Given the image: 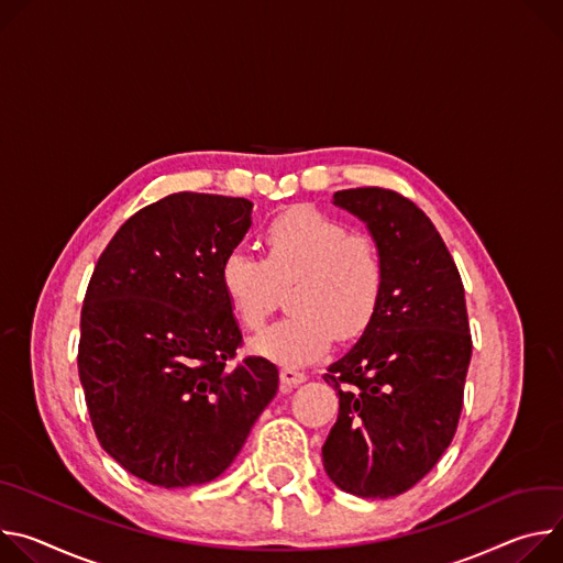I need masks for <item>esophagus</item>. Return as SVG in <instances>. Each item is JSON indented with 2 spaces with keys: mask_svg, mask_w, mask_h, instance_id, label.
Listing matches in <instances>:
<instances>
[{
  "mask_svg": "<svg viewBox=\"0 0 563 563\" xmlns=\"http://www.w3.org/2000/svg\"><path fill=\"white\" fill-rule=\"evenodd\" d=\"M279 380L284 387H295V385H301L306 380V376L301 371L292 368V366H282L279 371Z\"/></svg>",
  "mask_w": 563,
  "mask_h": 563,
  "instance_id": "34e87169",
  "label": "esophagus"
}]
</instances>
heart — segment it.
I'll return each instance as SVG.
<instances>
[{
  "label": "heart",
  "mask_w": 563,
  "mask_h": 563,
  "mask_svg": "<svg viewBox=\"0 0 563 563\" xmlns=\"http://www.w3.org/2000/svg\"><path fill=\"white\" fill-rule=\"evenodd\" d=\"M264 260L230 250L219 266L221 292L234 320L257 331L288 286L290 313L250 340V349L277 364L322 355L333 338H357L376 318L387 266L378 243L308 206L290 208L262 230Z\"/></svg>",
  "instance_id": "obj_1"
}]
</instances>
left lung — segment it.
<instances>
[{"label":"left lung","instance_id":"1","mask_svg":"<svg viewBox=\"0 0 563 563\" xmlns=\"http://www.w3.org/2000/svg\"><path fill=\"white\" fill-rule=\"evenodd\" d=\"M366 223L387 266L376 318L324 380L340 413L322 448L329 478L362 498L413 487L450 448L472 357L465 290L439 230L383 187L333 195Z\"/></svg>","mask_w":563,"mask_h":563}]
</instances>
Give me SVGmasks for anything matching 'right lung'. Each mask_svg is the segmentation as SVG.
Masks as SVG:
<instances>
[{
	"mask_svg": "<svg viewBox=\"0 0 563 563\" xmlns=\"http://www.w3.org/2000/svg\"><path fill=\"white\" fill-rule=\"evenodd\" d=\"M250 212L247 199L169 195L120 225L87 286L78 373L91 424L152 485L221 476L277 394L266 357L232 364L243 338L219 284Z\"/></svg>",
	"mask_w": 563,
	"mask_h": 563,
	"instance_id": "obj_1",
	"label": "right lung"
}]
</instances>
